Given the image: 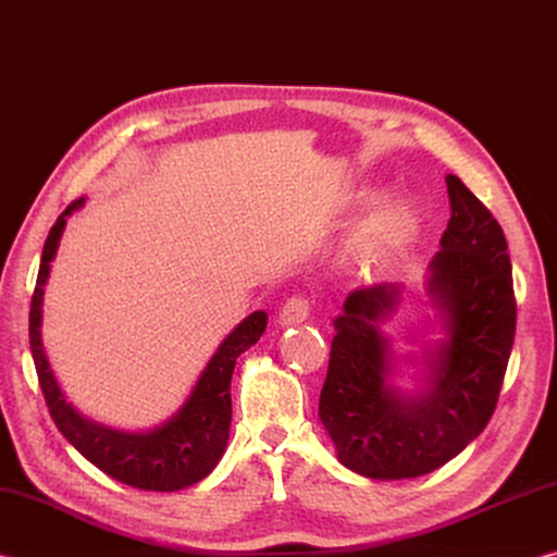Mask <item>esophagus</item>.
<instances>
[{
	"label": "esophagus",
	"mask_w": 557,
	"mask_h": 557,
	"mask_svg": "<svg viewBox=\"0 0 557 557\" xmlns=\"http://www.w3.org/2000/svg\"><path fill=\"white\" fill-rule=\"evenodd\" d=\"M309 317V299L305 297H292L285 301V307L280 309V324L282 326H295L301 324Z\"/></svg>",
	"instance_id": "obj_1"
}]
</instances>
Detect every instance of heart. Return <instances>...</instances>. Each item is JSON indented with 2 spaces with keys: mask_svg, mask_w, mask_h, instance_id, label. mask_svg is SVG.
I'll return each mask as SVG.
<instances>
[{
  "mask_svg": "<svg viewBox=\"0 0 557 557\" xmlns=\"http://www.w3.org/2000/svg\"><path fill=\"white\" fill-rule=\"evenodd\" d=\"M420 209L410 199H388L381 203L354 235V256L369 265L393 260L420 233Z\"/></svg>",
  "mask_w": 557,
  "mask_h": 557,
  "instance_id": "obj_1",
  "label": "heart"
}]
</instances>
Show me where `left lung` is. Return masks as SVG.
<instances>
[{"instance_id":"obj_1","label":"left lung","mask_w":557,"mask_h":557,"mask_svg":"<svg viewBox=\"0 0 557 557\" xmlns=\"http://www.w3.org/2000/svg\"><path fill=\"white\" fill-rule=\"evenodd\" d=\"M447 191L451 219L425 275L432 317L408 336L420 351L398 354L385 334L400 282L348 292L334 319L319 420L336 459L381 482L430 474L482 435L513 348L516 301L502 225L455 174Z\"/></svg>"}]
</instances>
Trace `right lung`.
I'll use <instances>...</instances> for the list:
<instances>
[{"label":"right lung","mask_w":557,"mask_h":557,"mask_svg":"<svg viewBox=\"0 0 557 557\" xmlns=\"http://www.w3.org/2000/svg\"><path fill=\"white\" fill-rule=\"evenodd\" d=\"M83 206H86V196L73 201L53 223L44 243L39 277H36L32 297L29 344L46 405L61 435L90 465L106 471L115 482L145 488V492H178L209 476L223 457L231 437V379L235 361L252 344H258L268 326V314L258 309L223 338L182 408L162 425L149 430H120L88 418L63 393L41 336L44 292L51 275V262L59 252L65 223Z\"/></svg>","instance_id":"right-lung-1"}]
</instances>
